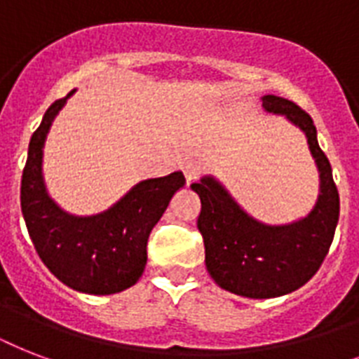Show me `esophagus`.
<instances>
[{"mask_svg": "<svg viewBox=\"0 0 359 359\" xmlns=\"http://www.w3.org/2000/svg\"><path fill=\"white\" fill-rule=\"evenodd\" d=\"M182 173H184L186 177V182H194V180H197L199 177H201L203 173L201 163L196 162V160H188V162L182 165Z\"/></svg>", "mask_w": 359, "mask_h": 359, "instance_id": "obj_1", "label": "esophagus"}]
</instances>
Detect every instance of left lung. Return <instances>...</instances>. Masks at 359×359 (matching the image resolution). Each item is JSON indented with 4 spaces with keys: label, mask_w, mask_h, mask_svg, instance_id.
I'll return each mask as SVG.
<instances>
[{
    "label": "left lung",
    "mask_w": 359,
    "mask_h": 359,
    "mask_svg": "<svg viewBox=\"0 0 359 359\" xmlns=\"http://www.w3.org/2000/svg\"><path fill=\"white\" fill-rule=\"evenodd\" d=\"M262 106L287 115L306 132L320 171V196L307 218L270 227L250 218L210 177L191 184L201 199L197 229L208 273L222 289L248 298H276L306 285L328 255L339 219V191L309 114L292 100L273 95L262 98Z\"/></svg>",
    "instance_id": "8db88e82"
}]
</instances>
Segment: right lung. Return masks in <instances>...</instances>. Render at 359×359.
<instances>
[{"label": "right lung", "mask_w": 359, "mask_h": 359, "mask_svg": "<svg viewBox=\"0 0 359 359\" xmlns=\"http://www.w3.org/2000/svg\"><path fill=\"white\" fill-rule=\"evenodd\" d=\"M72 93L46 109L31 135L20 188L22 214L41 261L61 283L87 294H114L141 278L152 227L186 180L182 173L143 180L114 208L91 218L59 210L42 182V145L53 117Z\"/></svg>", "instance_id": "obj_1"}]
</instances>
